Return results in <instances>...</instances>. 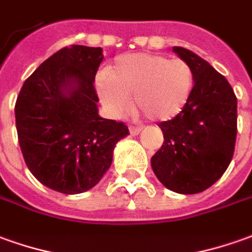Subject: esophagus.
Listing matches in <instances>:
<instances>
[{
  "label": "esophagus",
  "mask_w": 252,
  "mask_h": 252,
  "mask_svg": "<svg viewBox=\"0 0 252 252\" xmlns=\"http://www.w3.org/2000/svg\"><path fill=\"white\" fill-rule=\"evenodd\" d=\"M129 130H130V134H131V136H137V134L141 131V127H140V126H130Z\"/></svg>",
  "instance_id": "1"
}]
</instances>
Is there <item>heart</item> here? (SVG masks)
Returning a JSON list of instances; mask_svg holds the SVG:
<instances>
[{
	"instance_id": "b5f03b06",
	"label": "heart",
	"mask_w": 252,
	"mask_h": 252,
	"mask_svg": "<svg viewBox=\"0 0 252 252\" xmlns=\"http://www.w3.org/2000/svg\"><path fill=\"white\" fill-rule=\"evenodd\" d=\"M195 83L192 65L182 59L156 53L123 55L97 79V92L111 115L121 118L130 107L129 97L149 119L169 121L190 98Z\"/></svg>"
}]
</instances>
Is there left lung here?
<instances>
[{"instance_id":"8db88e82","label":"left lung","mask_w":252,"mask_h":252,"mask_svg":"<svg viewBox=\"0 0 252 252\" xmlns=\"http://www.w3.org/2000/svg\"><path fill=\"white\" fill-rule=\"evenodd\" d=\"M195 72V85L185 108L159 123L164 141L151 159L163 185L193 195L216 184L233 158L237 134V98L226 78L190 50L174 46Z\"/></svg>"}]
</instances>
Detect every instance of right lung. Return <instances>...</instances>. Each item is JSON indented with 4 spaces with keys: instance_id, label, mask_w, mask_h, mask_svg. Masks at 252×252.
I'll use <instances>...</instances> for the list:
<instances>
[{
    "instance_id": "obj_1",
    "label": "right lung",
    "mask_w": 252,
    "mask_h": 252,
    "mask_svg": "<svg viewBox=\"0 0 252 252\" xmlns=\"http://www.w3.org/2000/svg\"><path fill=\"white\" fill-rule=\"evenodd\" d=\"M101 48L71 45L46 59L23 83L15 105L19 145L38 181L65 195L82 193L112 163L123 122L97 114L94 76Z\"/></svg>"
}]
</instances>
